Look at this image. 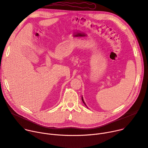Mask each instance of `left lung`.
<instances>
[{"instance_id": "8db88e82", "label": "left lung", "mask_w": 148, "mask_h": 148, "mask_svg": "<svg viewBox=\"0 0 148 148\" xmlns=\"http://www.w3.org/2000/svg\"><path fill=\"white\" fill-rule=\"evenodd\" d=\"M82 101H83V103H84V104H85V105L86 106V104H85V102H84V99H83V97H82Z\"/></svg>"}]
</instances>
